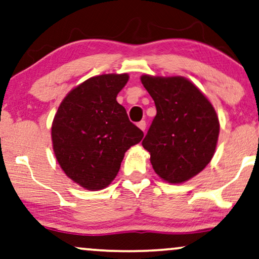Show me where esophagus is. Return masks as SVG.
Returning <instances> with one entry per match:
<instances>
[{"label":"esophagus","instance_id":"34e87169","mask_svg":"<svg viewBox=\"0 0 259 259\" xmlns=\"http://www.w3.org/2000/svg\"><path fill=\"white\" fill-rule=\"evenodd\" d=\"M137 126H139L140 129L142 130V132H145V130H146V122H145V120H141V122L137 123Z\"/></svg>","mask_w":259,"mask_h":259}]
</instances>
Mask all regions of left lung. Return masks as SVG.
I'll use <instances>...</instances> for the list:
<instances>
[{"label": "left lung", "instance_id": "left-lung-1", "mask_svg": "<svg viewBox=\"0 0 259 259\" xmlns=\"http://www.w3.org/2000/svg\"><path fill=\"white\" fill-rule=\"evenodd\" d=\"M141 82L153 98L156 116L142 146L163 182L182 184L211 161L220 122L202 91L183 76L143 74Z\"/></svg>", "mask_w": 259, "mask_h": 259}]
</instances>
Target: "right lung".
Masks as SVG:
<instances>
[{
	"label": "right lung",
	"mask_w": 259,
	"mask_h": 259,
	"mask_svg": "<svg viewBox=\"0 0 259 259\" xmlns=\"http://www.w3.org/2000/svg\"><path fill=\"white\" fill-rule=\"evenodd\" d=\"M127 81L125 73L87 78L64 97L52 120V149L58 165L68 178L90 191L112 183L124 154L143 137L116 99Z\"/></svg>",
	"instance_id": "obj_1"
}]
</instances>
